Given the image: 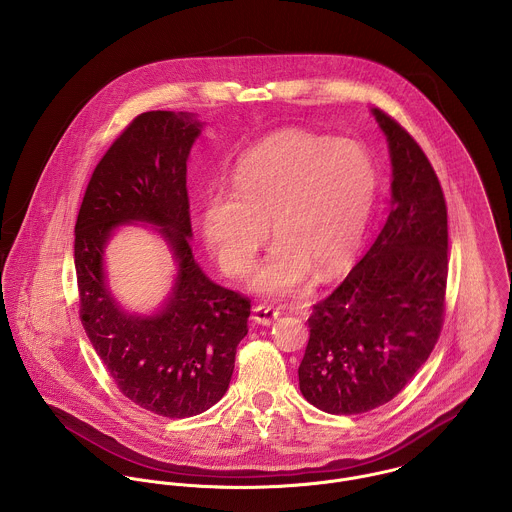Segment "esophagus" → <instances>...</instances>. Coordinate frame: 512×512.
<instances>
[{
    "instance_id": "esophagus-1",
    "label": "esophagus",
    "mask_w": 512,
    "mask_h": 512,
    "mask_svg": "<svg viewBox=\"0 0 512 512\" xmlns=\"http://www.w3.org/2000/svg\"><path fill=\"white\" fill-rule=\"evenodd\" d=\"M278 316H280V310H278V308L264 306V304L254 306V310H252V320H254L256 324H262V326H270L274 320H278Z\"/></svg>"
}]
</instances>
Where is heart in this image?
Masks as SVG:
<instances>
[{
	"label": "heart",
	"instance_id": "heart-1",
	"mask_svg": "<svg viewBox=\"0 0 512 512\" xmlns=\"http://www.w3.org/2000/svg\"><path fill=\"white\" fill-rule=\"evenodd\" d=\"M234 192H212L202 206V236L222 270L244 276L272 232L278 244L252 278L264 296L300 292L332 280L359 252L371 224L379 174L355 141L280 131L242 155Z\"/></svg>",
	"mask_w": 512,
	"mask_h": 512
}]
</instances>
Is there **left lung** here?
<instances>
[{
  "instance_id": "1",
  "label": "left lung",
  "mask_w": 512,
  "mask_h": 512,
  "mask_svg": "<svg viewBox=\"0 0 512 512\" xmlns=\"http://www.w3.org/2000/svg\"><path fill=\"white\" fill-rule=\"evenodd\" d=\"M391 157V210L373 246L308 320L302 395L332 415L391 401L439 340L449 270L447 204L429 159L371 109Z\"/></svg>"
}]
</instances>
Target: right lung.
Instances as JSON below:
<instances>
[{
	"label": "right lung",
	"mask_w": 512,
	"mask_h": 512,
	"mask_svg": "<svg viewBox=\"0 0 512 512\" xmlns=\"http://www.w3.org/2000/svg\"><path fill=\"white\" fill-rule=\"evenodd\" d=\"M204 123L190 113L139 115L111 145L85 190L75 224L79 316L125 397L184 419L228 389L250 302L214 284L192 256L186 161ZM151 223L172 250L177 274L164 306L131 315L110 294L104 248L119 225Z\"/></svg>",
	"instance_id": "add662e5"
}]
</instances>
